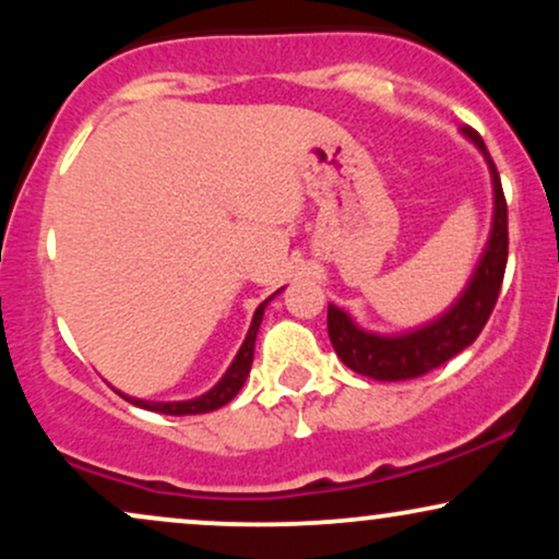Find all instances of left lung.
Instances as JSON below:
<instances>
[{"instance_id": "1", "label": "left lung", "mask_w": 559, "mask_h": 559, "mask_svg": "<svg viewBox=\"0 0 559 559\" xmlns=\"http://www.w3.org/2000/svg\"><path fill=\"white\" fill-rule=\"evenodd\" d=\"M463 133L484 152L486 163L491 168L493 226L489 247H486L478 271L457 305L444 318L426 325V329L407 333V336H376V333L357 329L346 318V312L329 305L331 344L346 368H352L355 373L376 378V381H409V378L431 373L433 368L452 360L465 346L476 342L478 333L484 331L486 320L493 312L499 288H502L504 281L507 247H510V236H507V199L502 181H499L497 165H493L484 139L471 126H465Z\"/></svg>"}]
</instances>
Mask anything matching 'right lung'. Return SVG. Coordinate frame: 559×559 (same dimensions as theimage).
Wrapping results in <instances>:
<instances>
[{"mask_svg":"<svg viewBox=\"0 0 559 559\" xmlns=\"http://www.w3.org/2000/svg\"><path fill=\"white\" fill-rule=\"evenodd\" d=\"M265 305H267V299L262 301V305L258 307V312H254L247 338H243L239 355H236V360L230 362L228 373L223 376L221 381H217V386L210 389L207 394L197 396V400H189V402H144V400H131V396H126V400L136 404V407L152 409V413H163V415L213 413V409L223 407V404H228L236 394H239V389L243 386V381H247V376H249V368H252L254 338H258V329H260V323H262V312H265Z\"/></svg>","mask_w":559,"mask_h":559,"instance_id":"1","label":"right lung"}]
</instances>
